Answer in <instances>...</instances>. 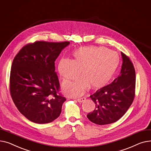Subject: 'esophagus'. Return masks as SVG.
I'll use <instances>...</instances> for the list:
<instances>
[{"instance_id":"1","label":"esophagus","mask_w":151,"mask_h":151,"mask_svg":"<svg viewBox=\"0 0 151 151\" xmlns=\"http://www.w3.org/2000/svg\"><path fill=\"white\" fill-rule=\"evenodd\" d=\"M77 101L78 102H82L83 101H85L86 100V97H81V98H78L77 99Z\"/></svg>"}]
</instances>
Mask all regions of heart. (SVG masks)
<instances>
[{"mask_svg": "<svg viewBox=\"0 0 151 151\" xmlns=\"http://www.w3.org/2000/svg\"><path fill=\"white\" fill-rule=\"evenodd\" d=\"M74 59H62L58 63V71L64 80H73L81 74V78L73 82H65L63 89L69 96L76 97L83 94L90 85L99 88L107 85L119 64L116 52L104 47L86 46L77 49Z\"/></svg>", "mask_w": 151, "mask_h": 151, "instance_id": "b5f03b06", "label": "heart"}]
</instances>
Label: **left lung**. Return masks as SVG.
Here are the masks:
<instances>
[{"instance_id":"8db88e82","label":"left lung","mask_w":151,"mask_h":151,"mask_svg":"<svg viewBox=\"0 0 151 151\" xmlns=\"http://www.w3.org/2000/svg\"><path fill=\"white\" fill-rule=\"evenodd\" d=\"M122 65L120 74L109 85L90 97L95 103L93 112L87 114L90 121L105 125L119 120L134 101L135 94V70L128 56L121 52Z\"/></svg>"}]
</instances>
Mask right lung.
Listing matches in <instances>:
<instances>
[{"instance_id":"add662e5","label":"right lung","mask_w":151,"mask_h":151,"mask_svg":"<svg viewBox=\"0 0 151 151\" xmlns=\"http://www.w3.org/2000/svg\"><path fill=\"white\" fill-rule=\"evenodd\" d=\"M70 42L35 41L13 59L10 91L17 109L29 120L46 124L57 119L66 98L60 93L55 61Z\"/></svg>"}]
</instances>
